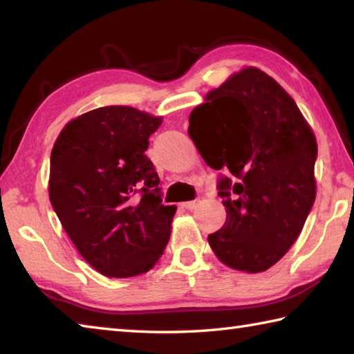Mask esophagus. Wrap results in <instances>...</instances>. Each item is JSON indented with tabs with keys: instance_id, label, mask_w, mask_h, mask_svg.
<instances>
[{
	"instance_id": "1",
	"label": "esophagus",
	"mask_w": 354,
	"mask_h": 354,
	"mask_svg": "<svg viewBox=\"0 0 354 354\" xmlns=\"http://www.w3.org/2000/svg\"><path fill=\"white\" fill-rule=\"evenodd\" d=\"M200 205L198 200H194V201H185V203H181V206L184 209H187V211H194V209H196V206Z\"/></svg>"
}]
</instances>
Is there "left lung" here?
Segmentation results:
<instances>
[{
    "label": "left lung",
    "mask_w": 354,
    "mask_h": 354,
    "mask_svg": "<svg viewBox=\"0 0 354 354\" xmlns=\"http://www.w3.org/2000/svg\"><path fill=\"white\" fill-rule=\"evenodd\" d=\"M189 117V136L220 173L225 225L207 236L218 259L241 272L274 266L301 232L315 201L317 142L295 101L257 68L207 95Z\"/></svg>",
    "instance_id": "left-lung-1"
}]
</instances>
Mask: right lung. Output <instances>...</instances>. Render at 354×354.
I'll return each mask as SVG.
<instances>
[{
  "label": "right lung",
  "mask_w": 354,
  "mask_h": 354,
  "mask_svg": "<svg viewBox=\"0 0 354 354\" xmlns=\"http://www.w3.org/2000/svg\"><path fill=\"white\" fill-rule=\"evenodd\" d=\"M162 118L106 106L62 129L51 151L50 201L81 256L101 274L129 278L162 256L176 206L162 203L145 151Z\"/></svg>",
  "instance_id": "add662e5"
}]
</instances>
